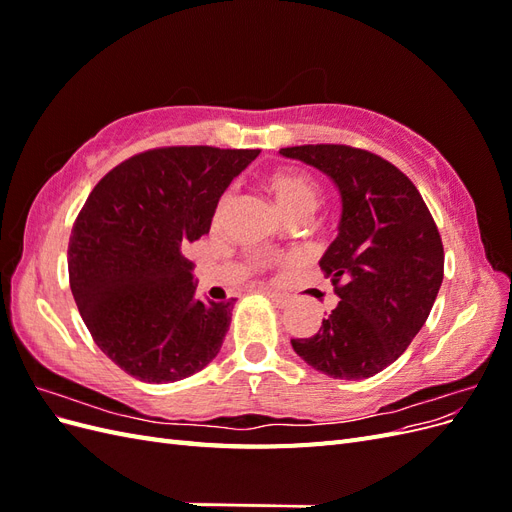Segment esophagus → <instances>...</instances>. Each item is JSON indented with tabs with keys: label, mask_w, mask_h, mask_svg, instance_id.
Returning a JSON list of instances; mask_svg holds the SVG:
<instances>
[{
	"label": "esophagus",
	"mask_w": 512,
	"mask_h": 512,
	"mask_svg": "<svg viewBox=\"0 0 512 512\" xmlns=\"http://www.w3.org/2000/svg\"><path fill=\"white\" fill-rule=\"evenodd\" d=\"M269 299H271L277 307H286V305L290 303L288 294H282V292H269Z\"/></svg>",
	"instance_id": "34e87169"
}]
</instances>
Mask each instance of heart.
<instances>
[{"mask_svg": "<svg viewBox=\"0 0 512 512\" xmlns=\"http://www.w3.org/2000/svg\"><path fill=\"white\" fill-rule=\"evenodd\" d=\"M262 185H265V190L273 196L275 205L280 207L288 218L309 215L318 205V196H320L318 185L305 173H299V170H292V168L273 170V173H267L262 177ZM230 200H232L230 192H224L220 196L218 205H215V211H213V224L222 222Z\"/></svg>", "mask_w": 512, "mask_h": 512, "instance_id": "1", "label": "heart"}]
</instances>
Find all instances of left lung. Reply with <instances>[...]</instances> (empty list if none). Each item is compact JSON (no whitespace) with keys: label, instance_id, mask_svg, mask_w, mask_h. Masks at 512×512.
<instances>
[{"label":"left lung","instance_id":"8db88e82","mask_svg":"<svg viewBox=\"0 0 512 512\" xmlns=\"http://www.w3.org/2000/svg\"><path fill=\"white\" fill-rule=\"evenodd\" d=\"M329 175L342 220L320 269L339 299L316 335L292 339L301 359L337 380L395 363L425 324L444 277V247L416 185L376 153L348 145L284 147Z\"/></svg>","mask_w":512,"mask_h":512}]
</instances>
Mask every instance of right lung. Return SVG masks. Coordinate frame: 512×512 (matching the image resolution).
<instances>
[{
    "mask_svg": "<svg viewBox=\"0 0 512 512\" xmlns=\"http://www.w3.org/2000/svg\"><path fill=\"white\" fill-rule=\"evenodd\" d=\"M260 149H149L98 181L72 226L68 275L98 348L149 384L194 376L218 356L228 301H198L181 247L207 235L220 196Z\"/></svg>",
    "mask_w": 512,
    "mask_h": 512,
    "instance_id": "right-lung-1",
    "label": "right lung"
}]
</instances>
